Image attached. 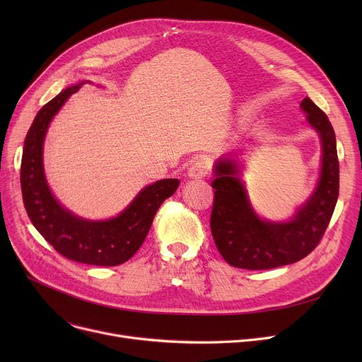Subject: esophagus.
I'll return each mask as SVG.
<instances>
[{"label": "esophagus", "instance_id": "1", "mask_svg": "<svg viewBox=\"0 0 362 362\" xmlns=\"http://www.w3.org/2000/svg\"><path fill=\"white\" fill-rule=\"evenodd\" d=\"M208 173V164L202 160H198L195 163H192V165L189 167L187 170V177L192 179V180H198L205 177Z\"/></svg>", "mask_w": 362, "mask_h": 362}]
</instances>
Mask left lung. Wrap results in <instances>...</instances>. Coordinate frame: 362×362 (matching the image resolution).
I'll return each instance as SVG.
<instances>
[{
	"mask_svg": "<svg viewBox=\"0 0 362 362\" xmlns=\"http://www.w3.org/2000/svg\"><path fill=\"white\" fill-rule=\"evenodd\" d=\"M307 123L321 141V170L315 189L286 221L261 218L240 180L242 163L227 154L214 165L211 233L227 264L245 270H269L305 258L325 235L339 197L336 135L327 116L308 97L300 103Z\"/></svg>",
	"mask_w": 362,
	"mask_h": 362,
	"instance_id": "1",
	"label": "left lung"
}]
</instances>
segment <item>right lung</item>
I'll return each mask as SVG.
<instances>
[{"mask_svg":"<svg viewBox=\"0 0 362 362\" xmlns=\"http://www.w3.org/2000/svg\"><path fill=\"white\" fill-rule=\"evenodd\" d=\"M83 83L67 86L37 111L23 145L22 195L35 229L57 252L71 261L112 267L141 248L160 205L177 191L180 182L163 179L145 186L117 217L108 220L82 218L57 201L44 171V141L55 114Z\"/></svg>","mask_w":362,"mask_h":362,"instance_id":"right-lung-1","label":"right lung"}]
</instances>
